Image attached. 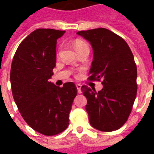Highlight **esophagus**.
<instances>
[{"mask_svg": "<svg viewBox=\"0 0 154 154\" xmlns=\"http://www.w3.org/2000/svg\"><path fill=\"white\" fill-rule=\"evenodd\" d=\"M76 87H77V92H78V93H82V91H81V88H82V85H81V84L77 83V85H76Z\"/></svg>", "mask_w": 154, "mask_h": 154, "instance_id": "34e87169", "label": "esophagus"}]
</instances>
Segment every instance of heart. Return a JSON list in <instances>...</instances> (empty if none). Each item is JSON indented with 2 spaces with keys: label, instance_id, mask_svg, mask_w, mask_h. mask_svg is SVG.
Masks as SVG:
<instances>
[{
  "label": "heart",
  "instance_id": "heart-1",
  "mask_svg": "<svg viewBox=\"0 0 154 154\" xmlns=\"http://www.w3.org/2000/svg\"><path fill=\"white\" fill-rule=\"evenodd\" d=\"M73 46L75 48V49L77 50V53L79 51L83 50V49H89L88 44L86 42L81 40V39H77V40L75 41L73 43Z\"/></svg>",
  "mask_w": 154,
  "mask_h": 154
}]
</instances>
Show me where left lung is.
<instances>
[{"label":"left lung","instance_id":"1","mask_svg":"<svg viewBox=\"0 0 154 154\" xmlns=\"http://www.w3.org/2000/svg\"><path fill=\"white\" fill-rule=\"evenodd\" d=\"M91 43L93 61L90 81H101L103 88L83 85L86 110L91 125L104 132L122 127L132 110L137 94V67L129 45L120 36L105 28L77 33Z\"/></svg>","mask_w":154,"mask_h":154}]
</instances>
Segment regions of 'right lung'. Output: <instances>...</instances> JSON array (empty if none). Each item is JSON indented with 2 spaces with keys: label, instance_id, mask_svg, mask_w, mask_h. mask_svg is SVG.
<instances>
[{
  "label": "right lung",
  "instance_id": "obj_1",
  "mask_svg": "<svg viewBox=\"0 0 154 154\" xmlns=\"http://www.w3.org/2000/svg\"><path fill=\"white\" fill-rule=\"evenodd\" d=\"M65 31L38 29L19 45L11 68L12 95L25 122L44 135L60 134L69 125L77 93L73 82L63 87L49 82L56 66L57 39Z\"/></svg>",
  "mask_w": 154,
  "mask_h": 154
}]
</instances>
